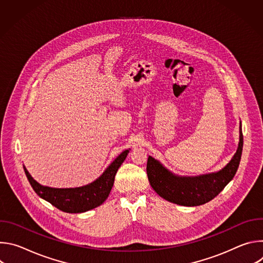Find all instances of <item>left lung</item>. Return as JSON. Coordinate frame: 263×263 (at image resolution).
<instances>
[{
  "label": "left lung",
  "instance_id": "left-lung-1",
  "mask_svg": "<svg viewBox=\"0 0 263 263\" xmlns=\"http://www.w3.org/2000/svg\"><path fill=\"white\" fill-rule=\"evenodd\" d=\"M243 136L240 128L238 148L221 171L199 177H177L148 156L146 174L153 190L163 199L183 206H199L214 199L234 177L241 158Z\"/></svg>",
  "mask_w": 263,
  "mask_h": 263
}]
</instances>
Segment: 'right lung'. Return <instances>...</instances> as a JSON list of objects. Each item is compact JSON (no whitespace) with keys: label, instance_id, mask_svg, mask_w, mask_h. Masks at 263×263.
Returning <instances> with one entry per match:
<instances>
[{"label":"right lung","instance_id":"right-lung-1","mask_svg":"<svg viewBox=\"0 0 263 263\" xmlns=\"http://www.w3.org/2000/svg\"><path fill=\"white\" fill-rule=\"evenodd\" d=\"M128 153L129 149L124 151L95 182L77 189H52V187L43 186L31 177L26 168L24 170L34 192L41 198L61 211L80 213L100 206L107 199L114 186L117 172Z\"/></svg>","mask_w":263,"mask_h":263}]
</instances>
